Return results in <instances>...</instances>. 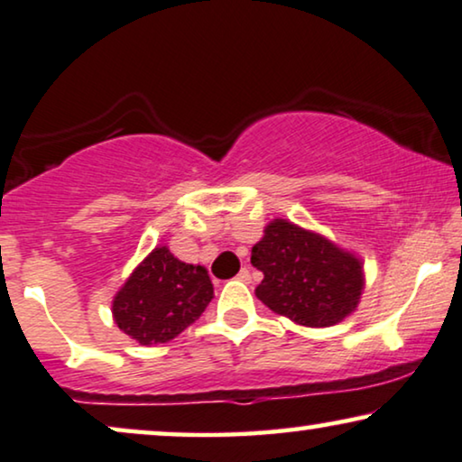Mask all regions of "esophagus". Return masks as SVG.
I'll return each instance as SVG.
<instances>
[{"label":"esophagus","mask_w":462,"mask_h":462,"mask_svg":"<svg viewBox=\"0 0 462 462\" xmlns=\"http://www.w3.org/2000/svg\"><path fill=\"white\" fill-rule=\"evenodd\" d=\"M236 279L241 281V282H251V274H249V270H247V268H243L241 273L236 274Z\"/></svg>","instance_id":"esophagus-1"}]
</instances>
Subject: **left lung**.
Here are the masks:
<instances>
[{
	"mask_svg": "<svg viewBox=\"0 0 462 462\" xmlns=\"http://www.w3.org/2000/svg\"><path fill=\"white\" fill-rule=\"evenodd\" d=\"M251 263L263 273L257 298L306 328L340 323L356 309L365 285L361 260L287 219L270 221L251 249Z\"/></svg>",
	"mask_w": 462,
	"mask_h": 462,
	"instance_id": "left-lung-1",
	"label": "left lung"
}]
</instances>
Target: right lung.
Masks as SVG:
<instances>
[{"mask_svg": "<svg viewBox=\"0 0 462 462\" xmlns=\"http://www.w3.org/2000/svg\"><path fill=\"white\" fill-rule=\"evenodd\" d=\"M211 300L207 268L177 260L169 247H156L116 293L112 312L126 336L152 346L180 336Z\"/></svg>", "mask_w": 462, "mask_h": 462, "instance_id": "right-lung-1", "label": "right lung"}]
</instances>
